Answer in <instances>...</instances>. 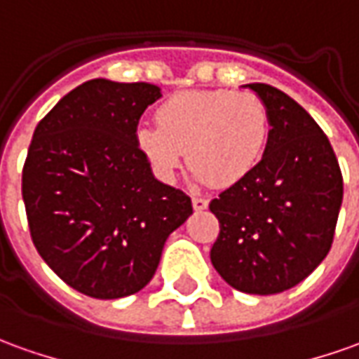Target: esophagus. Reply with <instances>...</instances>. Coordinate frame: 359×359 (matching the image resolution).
I'll list each match as a JSON object with an SVG mask.
<instances>
[{"mask_svg": "<svg viewBox=\"0 0 359 359\" xmlns=\"http://www.w3.org/2000/svg\"><path fill=\"white\" fill-rule=\"evenodd\" d=\"M192 206H194V210H206L208 208V200L206 198H200V196H194L192 198Z\"/></svg>", "mask_w": 359, "mask_h": 359, "instance_id": "1", "label": "esophagus"}]
</instances>
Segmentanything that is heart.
<instances>
[{
	"label": "heart",
	"mask_w": 359,
	"mask_h": 359,
	"mask_svg": "<svg viewBox=\"0 0 359 359\" xmlns=\"http://www.w3.org/2000/svg\"><path fill=\"white\" fill-rule=\"evenodd\" d=\"M157 126L141 123L135 143L151 169L172 180L187 161L200 182L233 187L262 165L271 116L262 97L230 90H187L155 111Z\"/></svg>",
	"instance_id": "heart-1"
}]
</instances>
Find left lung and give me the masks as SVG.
Instances as JSON below:
<instances>
[{
  "mask_svg": "<svg viewBox=\"0 0 359 359\" xmlns=\"http://www.w3.org/2000/svg\"><path fill=\"white\" fill-rule=\"evenodd\" d=\"M269 109L271 137L262 165L210 202L220 233L214 269L250 294L287 291L332 248L344 182L324 131L292 97L269 84H245Z\"/></svg>",
  "mask_w": 359,
  "mask_h": 359,
  "instance_id": "obj_1",
  "label": "left lung"
}]
</instances>
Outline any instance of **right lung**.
I'll return each mask as SVG.
<instances>
[{
    "mask_svg": "<svg viewBox=\"0 0 359 359\" xmlns=\"http://www.w3.org/2000/svg\"><path fill=\"white\" fill-rule=\"evenodd\" d=\"M161 97L147 82L94 78L39 121L23 167V202L39 255L94 299L141 291L165 241L192 214L182 190L155 179L135 143Z\"/></svg>",
    "mask_w": 359,
    "mask_h": 359,
    "instance_id": "obj_1",
    "label": "right lung"
}]
</instances>
